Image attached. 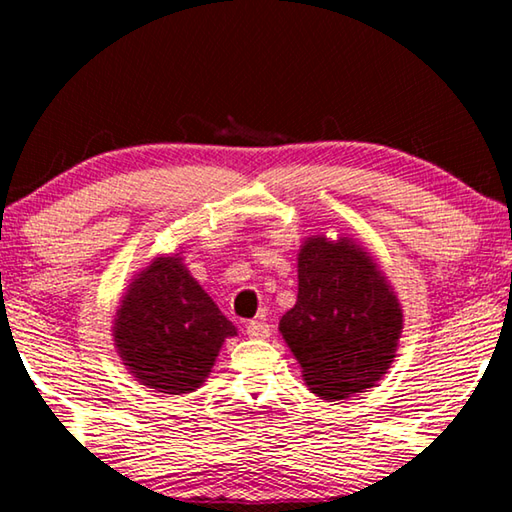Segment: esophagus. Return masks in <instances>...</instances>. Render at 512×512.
<instances>
[{
    "label": "esophagus",
    "instance_id": "esophagus-1",
    "mask_svg": "<svg viewBox=\"0 0 512 512\" xmlns=\"http://www.w3.org/2000/svg\"><path fill=\"white\" fill-rule=\"evenodd\" d=\"M246 334L250 339H268V334H271V327H268L264 320H250L246 325Z\"/></svg>",
    "mask_w": 512,
    "mask_h": 512
}]
</instances>
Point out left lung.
<instances>
[{
    "label": "left lung",
    "instance_id": "obj_1",
    "mask_svg": "<svg viewBox=\"0 0 512 512\" xmlns=\"http://www.w3.org/2000/svg\"><path fill=\"white\" fill-rule=\"evenodd\" d=\"M302 379L323 400H345L386 375L402 336L391 282L357 241L307 237L298 253V300L280 320Z\"/></svg>",
    "mask_w": 512,
    "mask_h": 512
}]
</instances>
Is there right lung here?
I'll list each match as a JSON object with an SVG mask.
<instances>
[{"mask_svg":"<svg viewBox=\"0 0 512 512\" xmlns=\"http://www.w3.org/2000/svg\"><path fill=\"white\" fill-rule=\"evenodd\" d=\"M235 325L183 264V257H155L121 298L115 348L142 386L158 393H192L212 372L223 341Z\"/></svg>","mask_w":512,"mask_h":512,"instance_id":"obj_1","label":"right lung"}]
</instances>
